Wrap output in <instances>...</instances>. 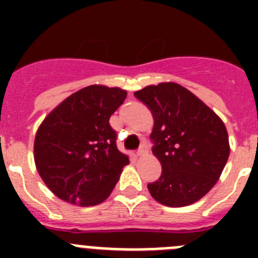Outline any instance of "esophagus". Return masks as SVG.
Returning a JSON list of instances; mask_svg holds the SVG:
<instances>
[{
    "label": "esophagus",
    "instance_id": "1",
    "mask_svg": "<svg viewBox=\"0 0 258 258\" xmlns=\"http://www.w3.org/2000/svg\"><path fill=\"white\" fill-rule=\"evenodd\" d=\"M147 152H149V150H147V145L143 143L140 149H138V151H137V155H138V156H143V155H146Z\"/></svg>",
    "mask_w": 258,
    "mask_h": 258
}]
</instances>
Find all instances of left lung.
Wrapping results in <instances>:
<instances>
[{
  "instance_id": "obj_1",
  "label": "left lung",
  "mask_w": 258,
  "mask_h": 258,
  "mask_svg": "<svg viewBox=\"0 0 258 258\" xmlns=\"http://www.w3.org/2000/svg\"><path fill=\"white\" fill-rule=\"evenodd\" d=\"M134 95L154 116L150 138L163 169L160 178L147 184L151 197L174 208L198 202L216 184L229 159L226 126L178 84L146 86Z\"/></svg>"
}]
</instances>
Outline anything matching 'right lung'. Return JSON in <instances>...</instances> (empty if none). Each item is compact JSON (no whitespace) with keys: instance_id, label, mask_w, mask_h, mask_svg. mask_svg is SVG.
<instances>
[{"instance_id":"add662e5","label":"right lung","mask_w":258,"mask_h":258,"mask_svg":"<svg viewBox=\"0 0 258 258\" xmlns=\"http://www.w3.org/2000/svg\"><path fill=\"white\" fill-rule=\"evenodd\" d=\"M125 98L126 92L120 88L86 86L52 109L40 125L36 168L59 199L89 207L112 192L129 157L117 150L109 117Z\"/></svg>"}]
</instances>
